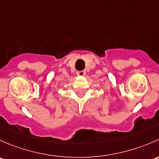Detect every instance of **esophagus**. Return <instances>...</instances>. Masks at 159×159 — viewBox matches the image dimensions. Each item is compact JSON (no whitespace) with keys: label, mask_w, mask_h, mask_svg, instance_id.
Wrapping results in <instances>:
<instances>
[{"label":"esophagus","mask_w":159,"mask_h":159,"mask_svg":"<svg viewBox=\"0 0 159 159\" xmlns=\"http://www.w3.org/2000/svg\"><path fill=\"white\" fill-rule=\"evenodd\" d=\"M85 74H86V71H85V70H81V71L76 72V75H77V76H85Z\"/></svg>","instance_id":"esophagus-1"}]
</instances>
